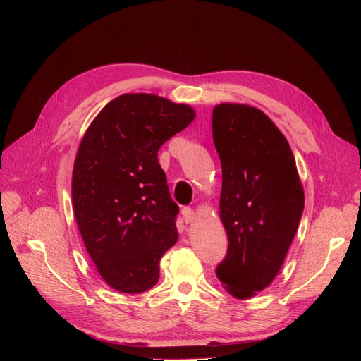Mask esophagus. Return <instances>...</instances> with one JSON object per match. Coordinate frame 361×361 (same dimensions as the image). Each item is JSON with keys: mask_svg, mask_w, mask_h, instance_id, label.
I'll return each mask as SVG.
<instances>
[{"mask_svg": "<svg viewBox=\"0 0 361 361\" xmlns=\"http://www.w3.org/2000/svg\"><path fill=\"white\" fill-rule=\"evenodd\" d=\"M181 215H183V219L185 221V224L193 222L196 218V212L192 209V207H183Z\"/></svg>", "mask_w": 361, "mask_h": 361, "instance_id": "obj_1", "label": "esophagus"}]
</instances>
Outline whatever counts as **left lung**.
Segmentation results:
<instances>
[{
  "mask_svg": "<svg viewBox=\"0 0 361 361\" xmlns=\"http://www.w3.org/2000/svg\"><path fill=\"white\" fill-rule=\"evenodd\" d=\"M212 136L222 166L219 216L228 250L218 264L224 290L245 300L278 275L305 209L293 150L263 111L219 104Z\"/></svg>",
  "mask_w": 361,
  "mask_h": 361,
  "instance_id": "8db88e82",
  "label": "left lung"
}]
</instances>
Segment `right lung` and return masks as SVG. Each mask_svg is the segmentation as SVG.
Listing matches in <instances>:
<instances>
[{"label": "right lung", "instance_id": "add662e5", "mask_svg": "<svg viewBox=\"0 0 361 361\" xmlns=\"http://www.w3.org/2000/svg\"><path fill=\"white\" fill-rule=\"evenodd\" d=\"M196 117L192 106L126 93L90 123L75 155L71 197L86 250L104 281L126 294L159 279V260L178 240L159 147Z\"/></svg>", "mask_w": 361, "mask_h": 361}]
</instances>
